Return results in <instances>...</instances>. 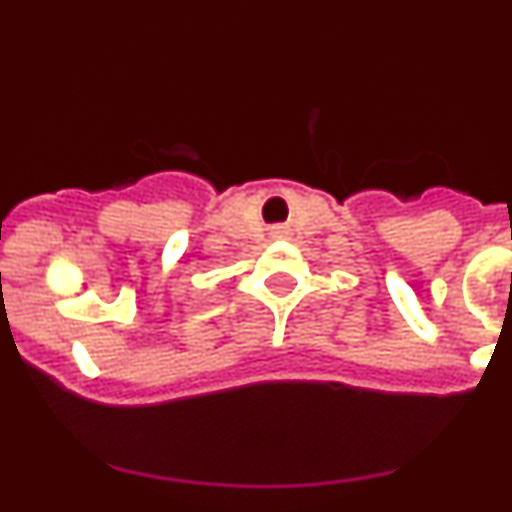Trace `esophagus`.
I'll list each match as a JSON object with an SVG mask.
<instances>
[{"mask_svg": "<svg viewBox=\"0 0 512 512\" xmlns=\"http://www.w3.org/2000/svg\"><path fill=\"white\" fill-rule=\"evenodd\" d=\"M285 235H287L285 230H275V237H285Z\"/></svg>", "mask_w": 512, "mask_h": 512, "instance_id": "esophagus-1", "label": "esophagus"}]
</instances>
